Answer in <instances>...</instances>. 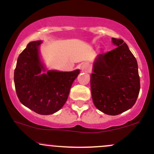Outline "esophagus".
<instances>
[{"mask_svg":"<svg viewBox=\"0 0 154 154\" xmlns=\"http://www.w3.org/2000/svg\"><path fill=\"white\" fill-rule=\"evenodd\" d=\"M89 69H90V66H89V65L88 63H83L82 65V69L83 71L87 72V71L89 70Z\"/></svg>","mask_w":154,"mask_h":154,"instance_id":"esophagus-1","label":"esophagus"}]
</instances>
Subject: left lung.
Masks as SVG:
<instances>
[{
    "label": "left lung",
    "instance_id": "1",
    "mask_svg": "<svg viewBox=\"0 0 154 154\" xmlns=\"http://www.w3.org/2000/svg\"><path fill=\"white\" fill-rule=\"evenodd\" d=\"M116 47L100 54L91 75L93 102L97 109L116 116L134 106L140 89L136 58L121 38H112Z\"/></svg>",
    "mask_w": 154,
    "mask_h": 154
}]
</instances>
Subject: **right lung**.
<instances>
[{"mask_svg": "<svg viewBox=\"0 0 154 154\" xmlns=\"http://www.w3.org/2000/svg\"><path fill=\"white\" fill-rule=\"evenodd\" d=\"M41 41L31 42L20 54L14 70V85L20 102L40 115L56 112L66 102L80 70L45 71L40 61Z\"/></svg>", "mask_w": 154, "mask_h": 154, "instance_id": "add662e5", "label": "right lung"}]
</instances>
